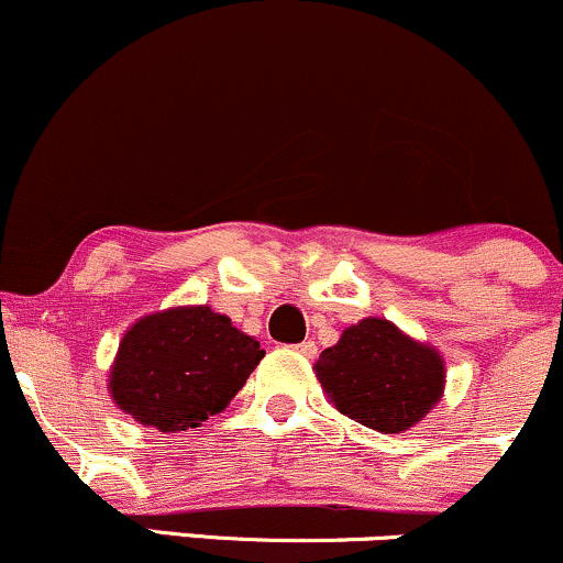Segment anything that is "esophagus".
Returning <instances> with one entry per match:
<instances>
[{
  "instance_id": "34e87169",
  "label": "esophagus",
  "mask_w": 563,
  "mask_h": 563,
  "mask_svg": "<svg viewBox=\"0 0 563 563\" xmlns=\"http://www.w3.org/2000/svg\"><path fill=\"white\" fill-rule=\"evenodd\" d=\"M296 352L301 354V357H307V360H312L314 354H318V344H314V341H301L299 346H296Z\"/></svg>"
}]
</instances>
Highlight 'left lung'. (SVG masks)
Wrapping results in <instances>:
<instances>
[{"label":"left lung","mask_w":563,"mask_h":563,"mask_svg":"<svg viewBox=\"0 0 563 563\" xmlns=\"http://www.w3.org/2000/svg\"><path fill=\"white\" fill-rule=\"evenodd\" d=\"M335 410L380 434H402L423 421L444 394L439 349L384 318L349 325L314 363Z\"/></svg>","instance_id":"obj_1"}]
</instances>
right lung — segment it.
<instances>
[{"label": "right lung", "instance_id": "1", "mask_svg": "<svg viewBox=\"0 0 563 563\" xmlns=\"http://www.w3.org/2000/svg\"><path fill=\"white\" fill-rule=\"evenodd\" d=\"M264 349L206 303L142 314L108 371L119 410L164 434L198 429L243 389Z\"/></svg>", "mask_w": 563, "mask_h": 563}]
</instances>
